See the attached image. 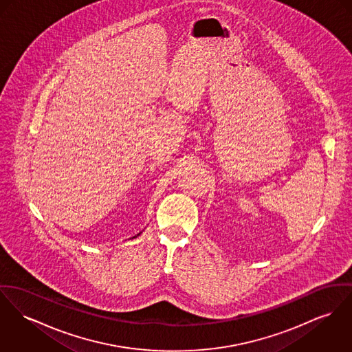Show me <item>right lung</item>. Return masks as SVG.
I'll return each mask as SVG.
<instances>
[{"mask_svg":"<svg viewBox=\"0 0 352 352\" xmlns=\"http://www.w3.org/2000/svg\"><path fill=\"white\" fill-rule=\"evenodd\" d=\"M140 234H142V232H140V233H138V234H136V236H134L133 239H135V237H138V236H140Z\"/></svg>","mask_w":352,"mask_h":352,"instance_id":"right-lung-1","label":"right lung"}]
</instances>
